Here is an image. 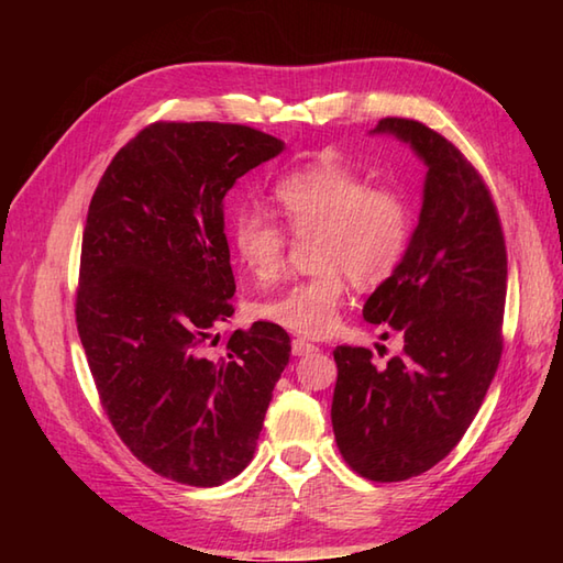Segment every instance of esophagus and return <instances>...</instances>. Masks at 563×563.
<instances>
[{
  "instance_id": "obj_1",
  "label": "esophagus",
  "mask_w": 563,
  "mask_h": 563,
  "mask_svg": "<svg viewBox=\"0 0 563 563\" xmlns=\"http://www.w3.org/2000/svg\"><path fill=\"white\" fill-rule=\"evenodd\" d=\"M314 351H317L314 343H309L305 339H295L292 341V353L295 355H307V353H314Z\"/></svg>"
}]
</instances>
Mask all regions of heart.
<instances>
[{"label": "heart", "mask_w": 563, "mask_h": 563, "mask_svg": "<svg viewBox=\"0 0 563 563\" xmlns=\"http://www.w3.org/2000/svg\"><path fill=\"white\" fill-rule=\"evenodd\" d=\"M275 214L297 239L314 236L317 275L256 307L268 319L302 336H321L345 300V275L357 288H377L399 271L413 239V210L401 190L369 186L367 176L333 157L285 174L271 190ZM254 210L227 220V239L249 275L266 283L280 273L288 236Z\"/></svg>", "instance_id": "1"}]
</instances>
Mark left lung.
Listing matches in <instances>:
<instances>
[{
    "label": "left lung",
    "mask_w": 563,
    "mask_h": 563,
    "mask_svg": "<svg viewBox=\"0 0 563 563\" xmlns=\"http://www.w3.org/2000/svg\"><path fill=\"white\" fill-rule=\"evenodd\" d=\"M373 133L409 142L428 166L409 254L363 307L404 351L387 365L361 345L333 351L336 445L355 474L385 484L445 460L479 411L504 351L508 256L482 174L448 137L409 118H382Z\"/></svg>",
    "instance_id": "obj_1"
}]
</instances>
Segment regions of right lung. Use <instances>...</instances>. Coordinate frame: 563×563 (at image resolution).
Masks as SVG:
<instances>
[{
	"instance_id": "1",
	"label": "right lung",
	"mask_w": 563,
	"mask_h": 563,
	"mask_svg": "<svg viewBox=\"0 0 563 563\" xmlns=\"http://www.w3.org/2000/svg\"><path fill=\"white\" fill-rule=\"evenodd\" d=\"M280 152L249 125L159 121L118 150L89 202L77 331L115 433L164 479H234L290 361L288 331L271 321L206 353L234 312L224 196Z\"/></svg>"
}]
</instances>
